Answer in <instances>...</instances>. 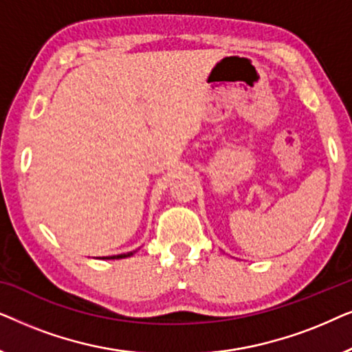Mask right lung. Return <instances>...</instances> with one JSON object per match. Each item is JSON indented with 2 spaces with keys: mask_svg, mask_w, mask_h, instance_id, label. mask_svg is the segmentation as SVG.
Segmentation results:
<instances>
[{
  "mask_svg": "<svg viewBox=\"0 0 352 352\" xmlns=\"http://www.w3.org/2000/svg\"><path fill=\"white\" fill-rule=\"evenodd\" d=\"M134 252H129V253H123V254H117V256H109V258H105V259H122V258H128V256H131ZM104 259V258H102Z\"/></svg>",
  "mask_w": 352,
  "mask_h": 352,
  "instance_id": "right-lung-1",
  "label": "right lung"
}]
</instances>
